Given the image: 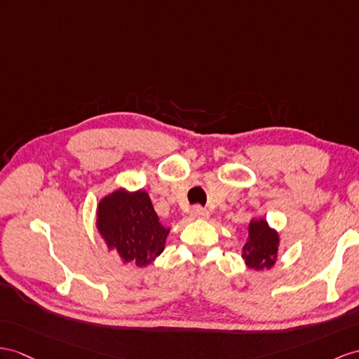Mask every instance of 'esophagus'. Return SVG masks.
<instances>
[{
  "mask_svg": "<svg viewBox=\"0 0 359 359\" xmlns=\"http://www.w3.org/2000/svg\"><path fill=\"white\" fill-rule=\"evenodd\" d=\"M190 216L194 217V219H207L210 216V213L207 212L205 208H203L201 205H195L194 208L190 210Z\"/></svg>",
  "mask_w": 359,
  "mask_h": 359,
  "instance_id": "esophagus-1",
  "label": "esophagus"
}]
</instances>
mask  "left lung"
<instances>
[{
    "label": "left lung",
    "mask_w": 359,
    "mask_h": 359,
    "mask_svg": "<svg viewBox=\"0 0 359 359\" xmlns=\"http://www.w3.org/2000/svg\"><path fill=\"white\" fill-rule=\"evenodd\" d=\"M278 233L271 229L268 222L251 219L248 225V238L242 248V257L250 269H264L274 266L278 251Z\"/></svg>",
    "instance_id": "8db88e82"
}]
</instances>
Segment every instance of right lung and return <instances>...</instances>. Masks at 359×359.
<instances>
[{
    "label": "right lung",
    "mask_w": 359,
    "mask_h": 359,
    "mask_svg": "<svg viewBox=\"0 0 359 359\" xmlns=\"http://www.w3.org/2000/svg\"><path fill=\"white\" fill-rule=\"evenodd\" d=\"M97 230L108 250H116L125 264L147 266L164 251L170 229L156 216L144 190L117 189L100 199Z\"/></svg>",
    "instance_id": "obj_1"
}]
</instances>
